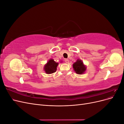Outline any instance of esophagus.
<instances>
[{"label":"esophagus","instance_id":"1","mask_svg":"<svg viewBox=\"0 0 124 124\" xmlns=\"http://www.w3.org/2000/svg\"><path fill=\"white\" fill-rule=\"evenodd\" d=\"M65 62L67 63H68V62H69V60L67 59H65Z\"/></svg>","mask_w":124,"mask_h":124}]
</instances>
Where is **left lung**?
<instances>
[{
    "label": "left lung",
    "instance_id": "left-lung-1",
    "mask_svg": "<svg viewBox=\"0 0 124 124\" xmlns=\"http://www.w3.org/2000/svg\"><path fill=\"white\" fill-rule=\"evenodd\" d=\"M73 68L75 72L78 74H83L86 70V67L83 65V62L78 59L73 64Z\"/></svg>",
    "mask_w": 124,
    "mask_h": 124
}]
</instances>
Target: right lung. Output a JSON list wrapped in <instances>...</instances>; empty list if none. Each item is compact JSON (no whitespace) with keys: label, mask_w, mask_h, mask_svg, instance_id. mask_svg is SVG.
<instances>
[{"label":"right lung","mask_w":124,"mask_h":124,"mask_svg":"<svg viewBox=\"0 0 124 124\" xmlns=\"http://www.w3.org/2000/svg\"><path fill=\"white\" fill-rule=\"evenodd\" d=\"M58 63L56 62L53 59H50L44 66V71L47 74L53 73L56 72Z\"/></svg>","instance_id":"obj_1"}]
</instances>
